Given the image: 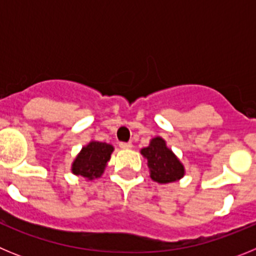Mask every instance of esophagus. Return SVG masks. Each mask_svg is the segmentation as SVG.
<instances>
[{"mask_svg": "<svg viewBox=\"0 0 256 256\" xmlns=\"http://www.w3.org/2000/svg\"><path fill=\"white\" fill-rule=\"evenodd\" d=\"M119 148H123V150H130V148H132V144L130 142H120Z\"/></svg>", "mask_w": 256, "mask_h": 256, "instance_id": "1", "label": "esophagus"}]
</instances>
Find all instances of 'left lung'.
<instances>
[{"label": "left lung", "mask_w": 256, "mask_h": 256, "mask_svg": "<svg viewBox=\"0 0 256 256\" xmlns=\"http://www.w3.org/2000/svg\"><path fill=\"white\" fill-rule=\"evenodd\" d=\"M144 158L148 160L150 168L151 180L158 183H170L180 180L184 176V168L182 162L166 148L162 137L151 140L150 146L141 150Z\"/></svg>", "instance_id": "8db88e82"}]
</instances>
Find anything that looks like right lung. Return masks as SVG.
Returning <instances> with one entry per match:
<instances>
[{
    "mask_svg": "<svg viewBox=\"0 0 256 256\" xmlns=\"http://www.w3.org/2000/svg\"><path fill=\"white\" fill-rule=\"evenodd\" d=\"M112 150L114 148L112 144L91 141L76 156L72 166V172L76 176H82L88 180L101 177L106 164L110 160Z\"/></svg>",
    "mask_w": 256,
    "mask_h": 256,
    "instance_id": "right-lung-1",
    "label": "right lung"
}]
</instances>
